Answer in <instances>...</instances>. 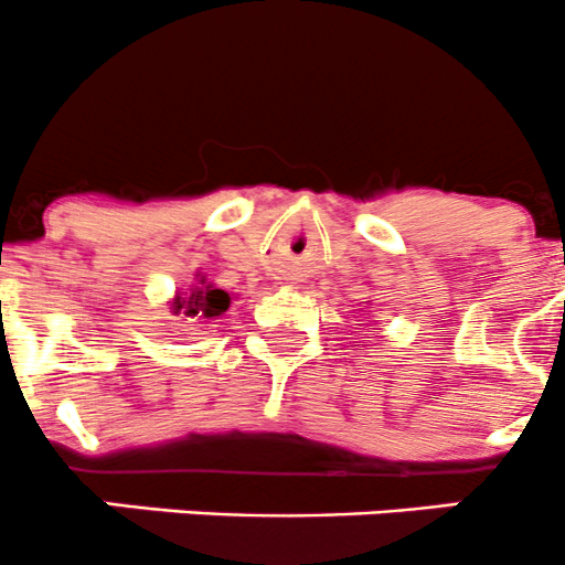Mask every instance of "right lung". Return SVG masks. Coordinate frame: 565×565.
I'll use <instances>...</instances> for the list:
<instances>
[{
    "label": "right lung",
    "instance_id": "right-lung-1",
    "mask_svg": "<svg viewBox=\"0 0 565 565\" xmlns=\"http://www.w3.org/2000/svg\"><path fill=\"white\" fill-rule=\"evenodd\" d=\"M170 306H173V313L183 311L186 317L203 322V319H216V317H222L224 311H227L230 295L224 292V289H216L213 284H207L205 278H200L198 287L189 289L186 295L178 292Z\"/></svg>",
    "mask_w": 565,
    "mask_h": 565
}]
</instances>
